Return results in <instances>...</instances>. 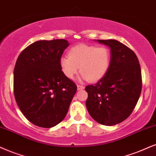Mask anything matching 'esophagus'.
I'll return each mask as SVG.
<instances>
[{"label": "esophagus", "mask_w": 156, "mask_h": 156, "mask_svg": "<svg viewBox=\"0 0 156 156\" xmlns=\"http://www.w3.org/2000/svg\"><path fill=\"white\" fill-rule=\"evenodd\" d=\"M77 88H78V90H82L84 88V86H81V85H77Z\"/></svg>", "instance_id": "34e87169"}]
</instances>
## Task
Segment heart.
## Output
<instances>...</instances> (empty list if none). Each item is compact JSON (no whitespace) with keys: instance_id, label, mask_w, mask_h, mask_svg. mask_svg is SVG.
I'll return each mask as SVG.
<instances>
[{"instance_id":"1","label":"heart","mask_w":156,"mask_h":156,"mask_svg":"<svg viewBox=\"0 0 156 156\" xmlns=\"http://www.w3.org/2000/svg\"><path fill=\"white\" fill-rule=\"evenodd\" d=\"M111 64V52L105 47L79 44L68 51V57L60 58V66L66 78L73 79L78 71L80 78L96 82L106 76Z\"/></svg>"}]
</instances>
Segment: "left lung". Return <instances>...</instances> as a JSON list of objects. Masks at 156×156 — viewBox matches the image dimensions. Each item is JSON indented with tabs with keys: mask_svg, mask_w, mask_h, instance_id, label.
Instances as JSON below:
<instances>
[{
	"mask_svg": "<svg viewBox=\"0 0 156 156\" xmlns=\"http://www.w3.org/2000/svg\"><path fill=\"white\" fill-rule=\"evenodd\" d=\"M95 41L109 47L111 64L103 78L85 88L88 93L86 108L99 124L115 125L130 115L138 101L142 89L140 66L135 52L119 41Z\"/></svg>",
	"mask_w": 156,
	"mask_h": 156,
	"instance_id": "obj_1",
	"label": "left lung"
}]
</instances>
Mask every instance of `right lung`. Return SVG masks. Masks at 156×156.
<instances>
[{"instance_id":"add662e5","label":"right lung","mask_w":156,"mask_h":156,"mask_svg":"<svg viewBox=\"0 0 156 156\" xmlns=\"http://www.w3.org/2000/svg\"><path fill=\"white\" fill-rule=\"evenodd\" d=\"M69 44L62 39L37 41L24 49L16 62V101L25 117L38 127L50 128L62 122L77 90L60 66Z\"/></svg>"}]
</instances>
